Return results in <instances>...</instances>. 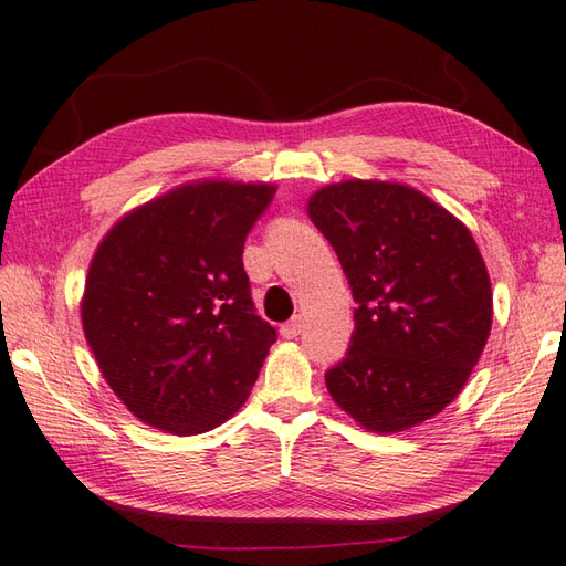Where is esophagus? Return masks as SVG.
I'll return each mask as SVG.
<instances>
[{
    "mask_svg": "<svg viewBox=\"0 0 566 566\" xmlns=\"http://www.w3.org/2000/svg\"><path fill=\"white\" fill-rule=\"evenodd\" d=\"M303 326H305V319L300 317V315H295L291 322H285L281 326V336L283 338H295L300 332H303Z\"/></svg>",
    "mask_w": 566,
    "mask_h": 566,
    "instance_id": "1",
    "label": "esophagus"
}]
</instances>
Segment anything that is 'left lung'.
<instances>
[{"mask_svg":"<svg viewBox=\"0 0 566 566\" xmlns=\"http://www.w3.org/2000/svg\"><path fill=\"white\" fill-rule=\"evenodd\" d=\"M356 300L332 399L375 433L407 431L453 401L492 329V283L470 230L392 181H342L310 198Z\"/></svg>","mask_w":566,"mask_h":566,"instance_id":"obj_1","label":"left lung"}]
</instances>
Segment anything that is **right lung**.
<instances>
[{"label": "right lung", "mask_w": 566, "mask_h": 566, "mask_svg": "<svg viewBox=\"0 0 566 566\" xmlns=\"http://www.w3.org/2000/svg\"><path fill=\"white\" fill-rule=\"evenodd\" d=\"M273 193L271 184L179 186L128 212L98 244L84 336L140 421L196 436L247 401L275 329L251 303L242 254Z\"/></svg>", "instance_id": "add662e5"}]
</instances>
